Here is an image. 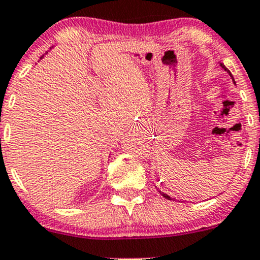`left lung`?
Listing matches in <instances>:
<instances>
[{
    "instance_id": "obj_1",
    "label": "left lung",
    "mask_w": 260,
    "mask_h": 260,
    "mask_svg": "<svg viewBox=\"0 0 260 260\" xmlns=\"http://www.w3.org/2000/svg\"><path fill=\"white\" fill-rule=\"evenodd\" d=\"M220 67H221V68H222V70H223V71H225V72H228V73H229V76H230V77H231V79H232V82H234V84H236V82H235V79H234V76H232V74H231V72H230V71L228 70V68H226V67H225V64H223V63H221V62H220ZM159 192H160V194L164 197V198L169 199V201H175V198H171V197H170L169 194H166V193L161 192V190H159Z\"/></svg>"
}]
</instances>
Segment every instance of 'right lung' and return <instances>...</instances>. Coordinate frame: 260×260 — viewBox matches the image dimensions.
<instances>
[{"instance_id": "right-lung-1", "label": "right lung", "mask_w": 260, "mask_h": 260, "mask_svg": "<svg viewBox=\"0 0 260 260\" xmlns=\"http://www.w3.org/2000/svg\"><path fill=\"white\" fill-rule=\"evenodd\" d=\"M43 57H44V56H41V58H43ZM41 58H40V59H41Z\"/></svg>"}]
</instances>
